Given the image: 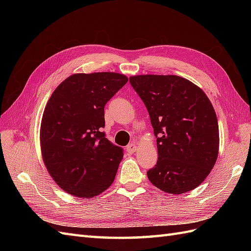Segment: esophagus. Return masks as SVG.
Here are the masks:
<instances>
[{"label":"esophagus","instance_id":"34e87169","mask_svg":"<svg viewBox=\"0 0 251 251\" xmlns=\"http://www.w3.org/2000/svg\"><path fill=\"white\" fill-rule=\"evenodd\" d=\"M126 151L127 153H130V154H132V153H134V151L137 150V146H136V144L133 142V143H130V144H127L126 146Z\"/></svg>","mask_w":251,"mask_h":251}]
</instances>
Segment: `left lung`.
I'll return each mask as SVG.
<instances>
[{
    "label": "left lung",
    "mask_w": 251,
    "mask_h": 251,
    "mask_svg": "<svg viewBox=\"0 0 251 251\" xmlns=\"http://www.w3.org/2000/svg\"><path fill=\"white\" fill-rule=\"evenodd\" d=\"M130 83L149 112L158 160L148 171L156 187L183 194L199 186L219 153V126L203 91L176 75H137Z\"/></svg>",
    "instance_id": "left-lung-1"
}]
</instances>
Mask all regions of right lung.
<instances>
[{
    "mask_svg": "<svg viewBox=\"0 0 251 251\" xmlns=\"http://www.w3.org/2000/svg\"><path fill=\"white\" fill-rule=\"evenodd\" d=\"M127 82L112 72L74 74L52 93L41 125L45 165L64 191L92 198L115 179L124 149L105 133L104 105Z\"/></svg>",
    "mask_w": 251,
    "mask_h": 251,
    "instance_id": "1",
    "label": "right lung"
}]
</instances>
